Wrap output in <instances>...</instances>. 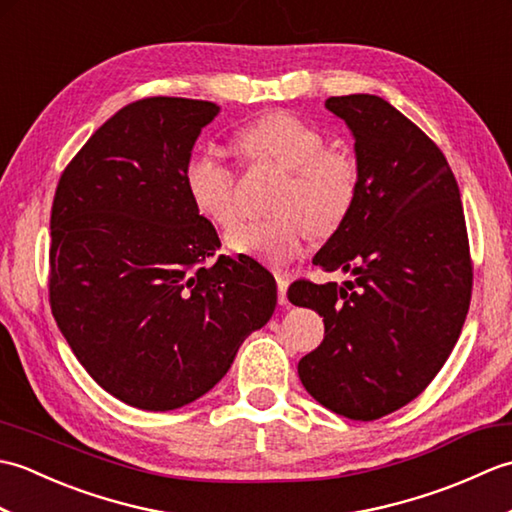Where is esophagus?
Wrapping results in <instances>:
<instances>
[{"label":"esophagus","instance_id":"34e87169","mask_svg":"<svg viewBox=\"0 0 512 512\" xmlns=\"http://www.w3.org/2000/svg\"><path fill=\"white\" fill-rule=\"evenodd\" d=\"M275 279H277V301L279 306H286L288 303V277L281 275V273H275Z\"/></svg>","mask_w":512,"mask_h":512}]
</instances>
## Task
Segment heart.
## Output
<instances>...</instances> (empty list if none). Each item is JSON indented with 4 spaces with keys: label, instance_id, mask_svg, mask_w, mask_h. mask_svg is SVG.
I'll return each instance as SVG.
<instances>
[{
    "label": "heart",
    "instance_id": "heart-1",
    "mask_svg": "<svg viewBox=\"0 0 512 512\" xmlns=\"http://www.w3.org/2000/svg\"><path fill=\"white\" fill-rule=\"evenodd\" d=\"M233 147L248 165H275L286 180L270 204L268 220L237 224L226 235L235 253L253 255L275 266L295 259L310 233L328 237L354 209L358 195L356 158L345 149L325 147L317 127L288 112H273L239 127ZM184 189L195 211L215 226L237 220L235 171L209 151L193 154L184 165Z\"/></svg>",
    "mask_w": 512,
    "mask_h": 512
}]
</instances>
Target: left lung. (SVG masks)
<instances>
[{
	"label": "left lung",
	"instance_id": "1",
	"mask_svg": "<svg viewBox=\"0 0 512 512\" xmlns=\"http://www.w3.org/2000/svg\"><path fill=\"white\" fill-rule=\"evenodd\" d=\"M325 107L352 129L361 180L314 264L350 270L354 281L288 288L290 303L317 310L325 325L299 378L323 407L369 422L420 396L447 363L469 312L473 259L440 147L380 96H332Z\"/></svg>",
	"mask_w": 512,
	"mask_h": 512
}]
</instances>
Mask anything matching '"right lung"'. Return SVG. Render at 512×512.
Wrapping results in <instances>:
<instances>
[{
  "label": "right lung",
  "mask_w": 512,
  "mask_h": 512,
  "mask_svg": "<svg viewBox=\"0 0 512 512\" xmlns=\"http://www.w3.org/2000/svg\"><path fill=\"white\" fill-rule=\"evenodd\" d=\"M215 103L125 105L63 169L50 211L48 295L74 356L107 394L145 411L204 396L273 317L275 277L217 255L184 165Z\"/></svg>",
  "instance_id": "right-lung-1"
}]
</instances>
